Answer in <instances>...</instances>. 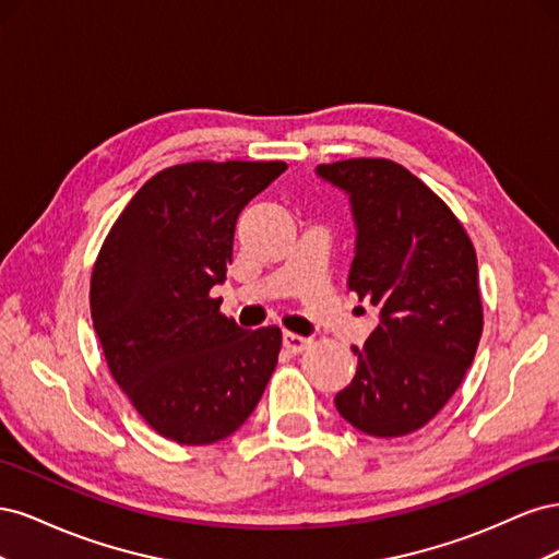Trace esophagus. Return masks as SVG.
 I'll return each mask as SVG.
<instances>
[{
    "label": "esophagus",
    "instance_id": "obj_1",
    "mask_svg": "<svg viewBox=\"0 0 559 559\" xmlns=\"http://www.w3.org/2000/svg\"><path fill=\"white\" fill-rule=\"evenodd\" d=\"M282 343H284V347L289 349L292 354H300L302 349H308V347H310V337H302V335H298V333L284 331V335H282Z\"/></svg>",
    "mask_w": 559,
    "mask_h": 559
}]
</instances>
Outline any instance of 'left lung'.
I'll return each instance as SVG.
<instances>
[{
	"instance_id": "8db88e82",
	"label": "left lung",
	"mask_w": 559,
	"mask_h": 559,
	"mask_svg": "<svg viewBox=\"0 0 559 559\" xmlns=\"http://www.w3.org/2000/svg\"><path fill=\"white\" fill-rule=\"evenodd\" d=\"M349 198L357 245L347 286L378 308L380 324L335 394L354 429L413 433L462 384L483 333L478 261L445 202L403 165L352 158L317 165Z\"/></svg>"
}]
</instances>
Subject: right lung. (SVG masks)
Wrapping results in <instances>:
<instances>
[{
    "label": "right lung",
    "instance_id": "1",
    "mask_svg": "<svg viewBox=\"0 0 559 559\" xmlns=\"http://www.w3.org/2000/svg\"><path fill=\"white\" fill-rule=\"evenodd\" d=\"M286 163H183L151 177L116 218L91 280L93 326L146 425L183 445L238 431L277 366L282 331L218 312L235 224Z\"/></svg>",
    "mask_w": 559,
    "mask_h": 559
}]
</instances>
